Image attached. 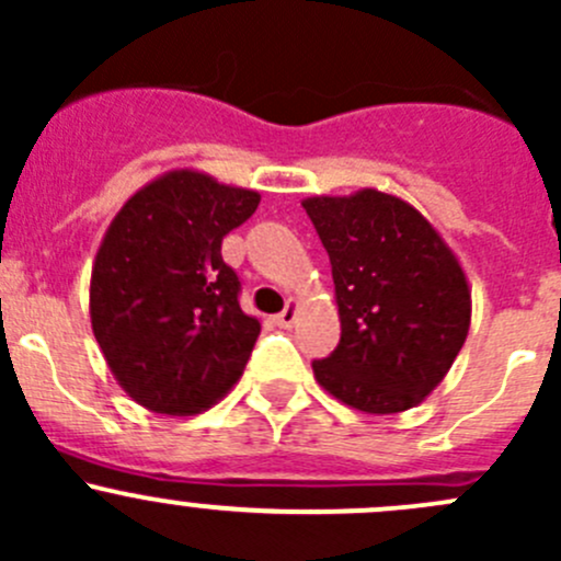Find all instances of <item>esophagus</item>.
<instances>
[{
	"instance_id": "1",
	"label": "esophagus",
	"mask_w": 561,
	"mask_h": 561,
	"mask_svg": "<svg viewBox=\"0 0 561 561\" xmlns=\"http://www.w3.org/2000/svg\"><path fill=\"white\" fill-rule=\"evenodd\" d=\"M274 320H276V325H279V328H293V325H296V320H298V301H287V307L282 309V312L276 314Z\"/></svg>"
}]
</instances>
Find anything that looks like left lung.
<instances>
[{"label": "left lung", "mask_w": 561, "mask_h": 561, "mask_svg": "<svg viewBox=\"0 0 561 561\" xmlns=\"http://www.w3.org/2000/svg\"><path fill=\"white\" fill-rule=\"evenodd\" d=\"M331 257L342 339L314 380L366 415L421 404L454 366L472 320L467 274L432 222L380 190L304 201Z\"/></svg>", "instance_id": "8db88e82"}]
</instances>
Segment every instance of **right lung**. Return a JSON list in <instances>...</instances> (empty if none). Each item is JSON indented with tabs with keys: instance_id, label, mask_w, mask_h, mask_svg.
<instances>
[{
	"instance_id": "1",
	"label": "right lung",
	"mask_w": 561,
	"mask_h": 561,
	"mask_svg": "<svg viewBox=\"0 0 561 561\" xmlns=\"http://www.w3.org/2000/svg\"><path fill=\"white\" fill-rule=\"evenodd\" d=\"M257 203L254 190L179 168L140 186L107 225L89 285L92 331L146 410L195 415L244 375L260 320L241 312L222 239Z\"/></svg>"
}]
</instances>
